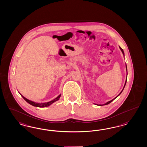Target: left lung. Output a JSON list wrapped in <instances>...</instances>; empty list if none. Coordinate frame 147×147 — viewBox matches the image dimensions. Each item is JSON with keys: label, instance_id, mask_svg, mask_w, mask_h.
<instances>
[{"label": "left lung", "instance_id": "1", "mask_svg": "<svg viewBox=\"0 0 147 147\" xmlns=\"http://www.w3.org/2000/svg\"><path fill=\"white\" fill-rule=\"evenodd\" d=\"M120 47V49L121 51H122V53H123V54L125 55V53H124V52H123V49H122L120 47ZM125 67H126V70H127V65H125ZM126 82H127V79H126V81H125V86H124V87H123V89H122V90L121 91V92L115 98H114V99H113V100H111V101H108V102H107L106 103H105V104H103V105H108L109 103H110L111 102L114 100H115V99L116 98H117V96H119L121 94V93H122V92L123 91V89H124V88H125V84H126Z\"/></svg>", "mask_w": 147, "mask_h": 147}]
</instances>
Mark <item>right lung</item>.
<instances>
[{"label": "right lung", "mask_w": 147, "mask_h": 147, "mask_svg": "<svg viewBox=\"0 0 147 147\" xmlns=\"http://www.w3.org/2000/svg\"><path fill=\"white\" fill-rule=\"evenodd\" d=\"M20 94L21 95V96H22V98H24V100H25L29 104H30V105H32V106H34V107H48V106H50L51 104H52L53 103H54V102H55V101H57L59 100V98H60V96H61V94H60V95L58 96L57 98H54V100H52V101H49V102L40 103H36L34 102H33V101H31V100H28V99L26 98H25V97H24V96H22V95L21 94Z\"/></svg>", "instance_id": "1"}]
</instances>
